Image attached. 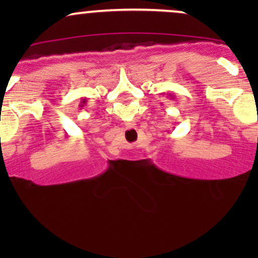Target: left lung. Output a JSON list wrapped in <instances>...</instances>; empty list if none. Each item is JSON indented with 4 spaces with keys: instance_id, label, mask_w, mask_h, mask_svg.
<instances>
[{
    "instance_id": "obj_1",
    "label": "left lung",
    "mask_w": 258,
    "mask_h": 258,
    "mask_svg": "<svg viewBox=\"0 0 258 258\" xmlns=\"http://www.w3.org/2000/svg\"><path fill=\"white\" fill-rule=\"evenodd\" d=\"M167 97H170L171 100H175V96H173L172 93H167Z\"/></svg>"
}]
</instances>
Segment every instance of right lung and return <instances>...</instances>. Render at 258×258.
<instances>
[{"instance_id":"1","label":"right lung","mask_w":258,"mask_h":258,"mask_svg":"<svg viewBox=\"0 0 258 258\" xmlns=\"http://www.w3.org/2000/svg\"><path fill=\"white\" fill-rule=\"evenodd\" d=\"M86 103H87V98H82V100H81V103L79 105V107H80V108L85 107Z\"/></svg>"}]
</instances>
